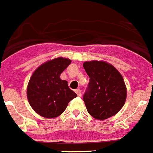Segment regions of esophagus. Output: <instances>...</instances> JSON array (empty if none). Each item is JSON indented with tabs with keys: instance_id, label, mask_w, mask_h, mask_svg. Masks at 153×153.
I'll list each match as a JSON object with an SVG mask.
<instances>
[{
	"instance_id": "esophagus-1",
	"label": "esophagus",
	"mask_w": 153,
	"mask_h": 153,
	"mask_svg": "<svg viewBox=\"0 0 153 153\" xmlns=\"http://www.w3.org/2000/svg\"><path fill=\"white\" fill-rule=\"evenodd\" d=\"M75 92H76V93L77 94L78 97H81V90H80V89H76V90H75Z\"/></svg>"
}]
</instances>
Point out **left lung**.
Returning a JSON list of instances; mask_svg holds the SVG:
<instances>
[{
    "mask_svg": "<svg viewBox=\"0 0 153 153\" xmlns=\"http://www.w3.org/2000/svg\"><path fill=\"white\" fill-rule=\"evenodd\" d=\"M83 65L90 77L83 95L87 112L99 120L112 117L122 109L126 100L123 76L113 65L102 60L86 61Z\"/></svg>",
    "mask_w": 153,
    "mask_h": 153,
    "instance_id": "1",
    "label": "left lung"
}]
</instances>
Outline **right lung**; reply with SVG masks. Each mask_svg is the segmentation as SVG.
<instances>
[{
	"mask_svg": "<svg viewBox=\"0 0 153 153\" xmlns=\"http://www.w3.org/2000/svg\"><path fill=\"white\" fill-rule=\"evenodd\" d=\"M71 60L57 57L39 66L30 78L27 97L32 109L44 118H56L65 111L68 103L77 95L70 90L60 74Z\"/></svg>",
	"mask_w": 153,
	"mask_h": 153,
	"instance_id": "1",
	"label": "right lung"
}]
</instances>
